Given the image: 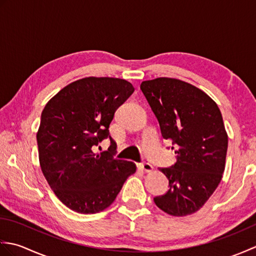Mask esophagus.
<instances>
[{"instance_id":"esophagus-1","label":"esophagus","mask_w":256,"mask_h":256,"mask_svg":"<svg viewBox=\"0 0 256 256\" xmlns=\"http://www.w3.org/2000/svg\"><path fill=\"white\" fill-rule=\"evenodd\" d=\"M138 168H140V170H142L146 172H150L153 170V166H152V165L150 164V162H140V164H138Z\"/></svg>"}]
</instances>
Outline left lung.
I'll return each mask as SVG.
<instances>
[{
  "mask_svg": "<svg viewBox=\"0 0 256 256\" xmlns=\"http://www.w3.org/2000/svg\"><path fill=\"white\" fill-rule=\"evenodd\" d=\"M140 90L162 138L172 140L177 154L175 165L160 168L170 189L154 202L170 216L194 214L214 192L224 172L228 134L221 112L202 90L178 79L143 81Z\"/></svg>",
  "mask_w": 256,
  "mask_h": 256,
  "instance_id": "left-lung-1",
  "label": "left lung"
}]
</instances>
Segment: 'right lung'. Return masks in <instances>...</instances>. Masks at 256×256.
<instances>
[{"label":"right lung","instance_id":"1","mask_svg":"<svg viewBox=\"0 0 256 256\" xmlns=\"http://www.w3.org/2000/svg\"><path fill=\"white\" fill-rule=\"evenodd\" d=\"M133 92L124 79L86 77L64 86L42 110L36 135L40 168L69 209L84 214L106 209L136 172L133 162L114 158L116 145L108 133L116 108ZM108 137L110 148L94 154Z\"/></svg>","mask_w":256,"mask_h":256}]
</instances>
